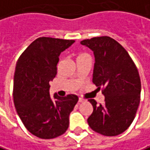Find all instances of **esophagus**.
<instances>
[{"mask_svg": "<svg viewBox=\"0 0 150 150\" xmlns=\"http://www.w3.org/2000/svg\"><path fill=\"white\" fill-rule=\"evenodd\" d=\"M83 101H84V100H83L82 98H79V100H78V102L81 103V102H83Z\"/></svg>", "mask_w": 150, "mask_h": 150, "instance_id": "1", "label": "esophagus"}]
</instances>
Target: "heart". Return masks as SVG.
Wrapping results in <instances>:
<instances>
[{
	"mask_svg": "<svg viewBox=\"0 0 150 150\" xmlns=\"http://www.w3.org/2000/svg\"><path fill=\"white\" fill-rule=\"evenodd\" d=\"M85 55H87V54H84V53H82V54H80V55L78 56V57H82V56H85Z\"/></svg>",
	"mask_w": 150,
	"mask_h": 150,
	"instance_id": "b5f03b06",
	"label": "heart"
}]
</instances>
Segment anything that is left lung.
Masks as SVG:
<instances>
[{
    "label": "left lung",
    "instance_id": "obj_1",
    "mask_svg": "<svg viewBox=\"0 0 150 150\" xmlns=\"http://www.w3.org/2000/svg\"><path fill=\"white\" fill-rule=\"evenodd\" d=\"M81 44L93 51V82L98 89L102 88L105 95L103 104L88 100L93 107L88 118V125L103 136H117L129 128L140 103L141 80L137 68L126 50L108 36L84 39Z\"/></svg>",
    "mask_w": 150,
    "mask_h": 150
}]
</instances>
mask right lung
Returning a JSON list of instances; mask_svg holds the SVG:
<instances>
[{"instance_id":"1","label":"right lung","mask_w":150,"mask_h":150,"mask_svg":"<svg viewBox=\"0 0 150 150\" xmlns=\"http://www.w3.org/2000/svg\"><path fill=\"white\" fill-rule=\"evenodd\" d=\"M75 40L42 37L19 57L13 77V102L25 127L42 139L56 138L69 128V117L78 101L75 94L51 100L50 82L57 75L59 55Z\"/></svg>"}]
</instances>
